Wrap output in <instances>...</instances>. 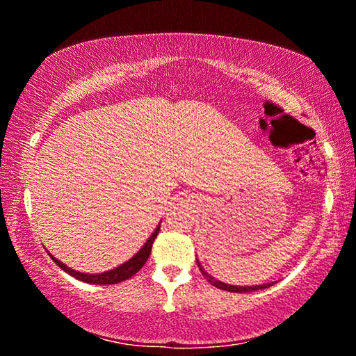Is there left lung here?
Returning a JSON list of instances; mask_svg holds the SVG:
<instances>
[{"mask_svg":"<svg viewBox=\"0 0 356 356\" xmlns=\"http://www.w3.org/2000/svg\"><path fill=\"white\" fill-rule=\"evenodd\" d=\"M196 262H197V267H200V270H201V273H202L204 278H206L212 286L221 289V291L236 292V293H245V292L261 291V289H267V287L272 286V282H267V284H261V286H231V284H226V282H221V281H218V280H215L212 275H209V273L206 272V270H204V267L201 265V262L197 261V259H196Z\"/></svg>","mask_w":356,"mask_h":356,"instance_id":"1","label":"left lung"}]
</instances>
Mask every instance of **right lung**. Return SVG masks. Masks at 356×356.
<instances>
[{
    "mask_svg": "<svg viewBox=\"0 0 356 356\" xmlns=\"http://www.w3.org/2000/svg\"><path fill=\"white\" fill-rule=\"evenodd\" d=\"M159 231H160V222L159 226L155 227V231L152 232V236L147 238V242L141 246V250L136 252V254L129 259L127 262L120 264L119 267L113 268V270H108V272L104 273H81V272H76V270L67 267V265L63 264L61 261H58L55 256H51L50 252V257L53 259V262H55L58 267H61L65 273H69L70 276H74V278L80 280L83 282H89V284H118V282H122L125 280H129L134 276L135 273H138L141 270V267L146 261L149 259L150 251H152V245L155 242L156 236H159Z\"/></svg>",
    "mask_w": 356,
    "mask_h": 356,
    "instance_id": "add662e5",
    "label": "right lung"
}]
</instances>
